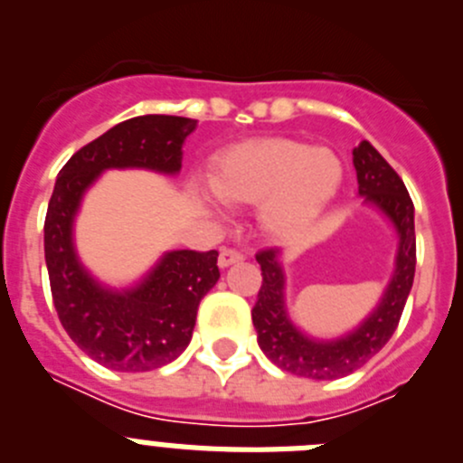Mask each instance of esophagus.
Segmentation results:
<instances>
[{
	"label": "esophagus",
	"instance_id": "obj_1",
	"mask_svg": "<svg viewBox=\"0 0 463 463\" xmlns=\"http://www.w3.org/2000/svg\"><path fill=\"white\" fill-rule=\"evenodd\" d=\"M243 260V252L236 250V248H222L220 250V257H218V264L220 267H232V264H236V261Z\"/></svg>",
	"mask_w": 463,
	"mask_h": 463
}]
</instances>
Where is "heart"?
Segmentation results:
<instances>
[{
  "mask_svg": "<svg viewBox=\"0 0 463 463\" xmlns=\"http://www.w3.org/2000/svg\"><path fill=\"white\" fill-rule=\"evenodd\" d=\"M341 181L336 153L292 138L241 143L215 157L211 169V187L222 202H261V222L280 236L313 222L336 196Z\"/></svg>",
  "mask_w": 463,
  "mask_h": 463,
  "instance_id": "1",
  "label": "heart"
}]
</instances>
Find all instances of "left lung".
I'll list each match as a JSON object with an SVG mask.
<instances>
[{"label":"left lung","instance_id":"left-lung-1","mask_svg":"<svg viewBox=\"0 0 463 463\" xmlns=\"http://www.w3.org/2000/svg\"><path fill=\"white\" fill-rule=\"evenodd\" d=\"M353 162L357 169L359 194L384 211L399 232V255L396 271L383 301L350 336L331 343L310 341L289 322L285 313V294H282V269L278 264V250H260L257 261L261 267V288L257 292V304L252 308V325L257 329V343L276 366L288 373L313 380H336L362 369L373 354H378L396 331L411 294L415 278V215L412 199L408 194L401 175L387 165V159L362 141L353 150Z\"/></svg>","mask_w":463,"mask_h":463}]
</instances>
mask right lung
I'll list each match as a JSON object with an SVG mask.
<instances>
[{"label": "right lung", "instance_id": "1", "mask_svg": "<svg viewBox=\"0 0 463 463\" xmlns=\"http://www.w3.org/2000/svg\"><path fill=\"white\" fill-rule=\"evenodd\" d=\"M194 127L178 116L132 118L76 150L57 175L43 224L52 304L69 338L106 369L153 371L185 350L199 301L220 278L218 250H174L137 289L109 292L76 260L73 215L104 169L181 171L183 141Z\"/></svg>", "mask_w": 463, "mask_h": 463}]
</instances>
